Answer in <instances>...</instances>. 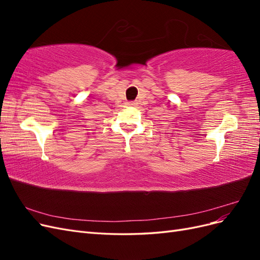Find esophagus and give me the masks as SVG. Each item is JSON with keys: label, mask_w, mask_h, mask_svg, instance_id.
Listing matches in <instances>:
<instances>
[{"label": "esophagus", "mask_w": 260, "mask_h": 260, "mask_svg": "<svg viewBox=\"0 0 260 260\" xmlns=\"http://www.w3.org/2000/svg\"><path fill=\"white\" fill-rule=\"evenodd\" d=\"M138 105L137 102H128L127 103V106H130V107H136Z\"/></svg>", "instance_id": "esophagus-1"}]
</instances>
